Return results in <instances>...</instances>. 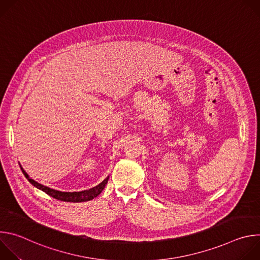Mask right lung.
Segmentation results:
<instances>
[{
	"mask_svg": "<svg viewBox=\"0 0 260 260\" xmlns=\"http://www.w3.org/2000/svg\"><path fill=\"white\" fill-rule=\"evenodd\" d=\"M20 169L23 173V175L25 176V178L29 181V183H31L35 187L41 189L42 191H44L45 193H47L48 196L54 198L55 200H58V201H62V202H71V203H80V202H87V201H90L94 198H96L102 191L103 189L105 188L106 184L109 180V176L102 182L100 183L99 185H96L95 187H92L88 190H83V191H78V192H61V191H58V190H54V189H51L47 186H44V185L36 182L35 180L30 179L28 177V175L25 173V171L21 168L20 166Z\"/></svg>",
	"mask_w": 260,
	"mask_h": 260,
	"instance_id": "obj_1",
	"label": "right lung"
}]
</instances>
